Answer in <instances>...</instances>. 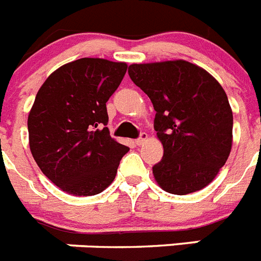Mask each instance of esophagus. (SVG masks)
<instances>
[{
  "mask_svg": "<svg viewBox=\"0 0 261 261\" xmlns=\"http://www.w3.org/2000/svg\"><path fill=\"white\" fill-rule=\"evenodd\" d=\"M146 140H147V135L145 132H142L141 135H140V137H138L137 140H136V144H137V145H142L145 141H146Z\"/></svg>",
  "mask_w": 261,
  "mask_h": 261,
  "instance_id": "1",
  "label": "esophagus"
}]
</instances>
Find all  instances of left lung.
<instances>
[{
    "instance_id": "1",
    "label": "left lung",
    "mask_w": 261,
    "mask_h": 261,
    "mask_svg": "<svg viewBox=\"0 0 261 261\" xmlns=\"http://www.w3.org/2000/svg\"><path fill=\"white\" fill-rule=\"evenodd\" d=\"M128 74L150 98L163 158L153 166L162 190L187 195L213 180L229 158L232 112L216 78L184 60L132 64Z\"/></svg>"
}]
</instances>
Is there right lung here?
Listing matches in <instances>:
<instances>
[{
	"label": "right lung",
	"instance_id": "right-lung-1",
	"mask_svg": "<svg viewBox=\"0 0 261 261\" xmlns=\"http://www.w3.org/2000/svg\"><path fill=\"white\" fill-rule=\"evenodd\" d=\"M125 62L75 60L45 80L30 111V149L60 190L94 196L116 176L129 147L110 136L106 103L126 73Z\"/></svg>",
	"mask_w": 261,
	"mask_h": 261
}]
</instances>
